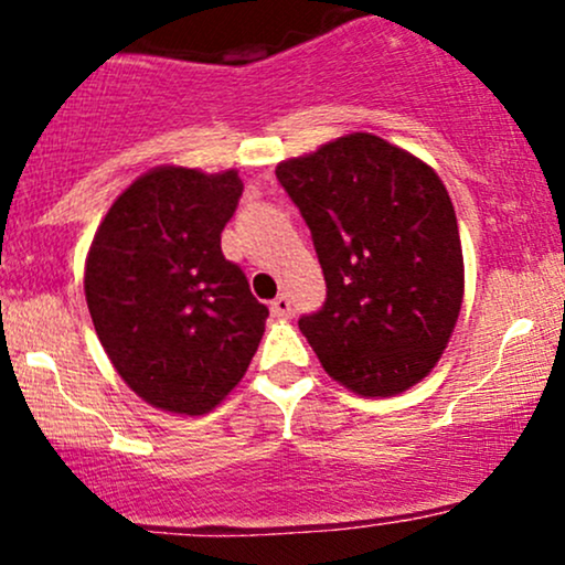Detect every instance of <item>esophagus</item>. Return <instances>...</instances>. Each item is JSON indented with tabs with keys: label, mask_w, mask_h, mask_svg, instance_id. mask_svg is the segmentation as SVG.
<instances>
[{
	"label": "esophagus",
	"mask_w": 565,
	"mask_h": 565,
	"mask_svg": "<svg viewBox=\"0 0 565 565\" xmlns=\"http://www.w3.org/2000/svg\"><path fill=\"white\" fill-rule=\"evenodd\" d=\"M270 310H274L276 319H289L291 316V302L287 295H278L276 300H270Z\"/></svg>",
	"instance_id": "34e87169"
}]
</instances>
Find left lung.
<instances>
[{"instance_id": "obj_1", "label": "left lung", "mask_w": 565, "mask_h": 565, "mask_svg": "<svg viewBox=\"0 0 565 565\" xmlns=\"http://www.w3.org/2000/svg\"><path fill=\"white\" fill-rule=\"evenodd\" d=\"M327 278L300 319L323 372L364 398L423 382L449 345L465 297L457 215L444 180L406 148L350 132L278 161Z\"/></svg>"}]
</instances>
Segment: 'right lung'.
Here are the masks:
<instances>
[{"label":"right lung","mask_w":565,"mask_h":565,"mask_svg":"<svg viewBox=\"0 0 565 565\" xmlns=\"http://www.w3.org/2000/svg\"><path fill=\"white\" fill-rule=\"evenodd\" d=\"M238 170L161 164L132 180L97 225L84 297L129 391L161 412H212L242 382L268 308L220 249Z\"/></svg>","instance_id":"add662e5"}]
</instances>
